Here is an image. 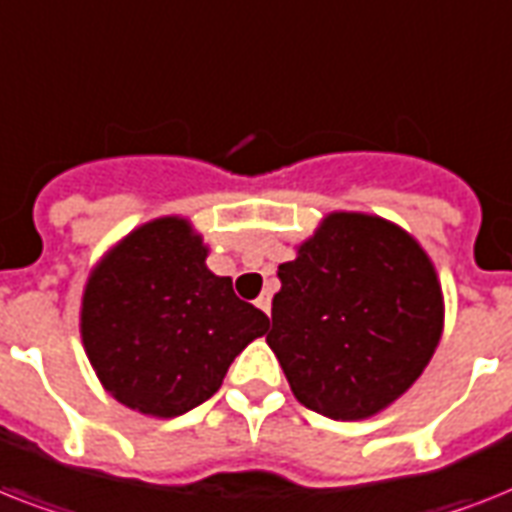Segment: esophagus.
<instances>
[{"instance_id":"obj_1","label":"esophagus","mask_w":512,"mask_h":512,"mask_svg":"<svg viewBox=\"0 0 512 512\" xmlns=\"http://www.w3.org/2000/svg\"><path fill=\"white\" fill-rule=\"evenodd\" d=\"M255 303H257V308H260V311L271 313V295H268V292H263V295L257 297Z\"/></svg>"}]
</instances>
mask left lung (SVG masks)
Here are the masks:
<instances>
[{
  "label": "left lung",
  "instance_id": "left-lung-1",
  "mask_svg": "<svg viewBox=\"0 0 512 512\" xmlns=\"http://www.w3.org/2000/svg\"><path fill=\"white\" fill-rule=\"evenodd\" d=\"M268 345L300 404L364 420L409 390L441 337L444 303L420 244L380 217L337 212L279 265Z\"/></svg>",
  "mask_w": 512,
  "mask_h": 512
}]
</instances>
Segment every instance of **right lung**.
Listing matches in <instances>:
<instances>
[{
    "mask_svg": "<svg viewBox=\"0 0 512 512\" xmlns=\"http://www.w3.org/2000/svg\"><path fill=\"white\" fill-rule=\"evenodd\" d=\"M185 220L162 217L130 233L84 289L82 337L116 401L177 417L223 385L228 366L268 316L215 276Z\"/></svg>",
    "mask_w": 512,
    "mask_h": 512,
    "instance_id": "obj_1",
    "label": "right lung"
}]
</instances>
